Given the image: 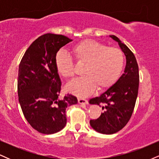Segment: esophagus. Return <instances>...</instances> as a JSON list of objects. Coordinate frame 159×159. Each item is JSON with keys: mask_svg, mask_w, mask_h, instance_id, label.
<instances>
[{"mask_svg": "<svg viewBox=\"0 0 159 159\" xmlns=\"http://www.w3.org/2000/svg\"><path fill=\"white\" fill-rule=\"evenodd\" d=\"M78 101L79 104H87L88 103V101H87V99H85V98H78Z\"/></svg>", "mask_w": 159, "mask_h": 159, "instance_id": "obj_1", "label": "esophagus"}]
</instances>
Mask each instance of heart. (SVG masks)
Instances as JSON below:
<instances>
[{"instance_id": "obj_1", "label": "heart", "mask_w": 159, "mask_h": 159, "mask_svg": "<svg viewBox=\"0 0 159 159\" xmlns=\"http://www.w3.org/2000/svg\"><path fill=\"white\" fill-rule=\"evenodd\" d=\"M71 52L79 65H84L85 77L67 86V90L79 97L92 93L97 87L104 90L109 87L119 77L123 68L124 54L118 48L107 47L93 40H84L74 45ZM55 67L62 77L71 79L75 75L74 62L64 54L55 57Z\"/></svg>"}]
</instances>
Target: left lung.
I'll return each mask as SVG.
<instances>
[{
    "mask_svg": "<svg viewBox=\"0 0 159 159\" xmlns=\"http://www.w3.org/2000/svg\"><path fill=\"white\" fill-rule=\"evenodd\" d=\"M119 44L126 58L124 73L118 81L99 96L91 98L90 104L99 105L103 112L90 123L96 132L111 134L119 132L132 116L139 87V69L135 56L116 36H110Z\"/></svg>",
    "mask_w": 159,
    "mask_h": 159,
    "instance_id": "8db88e82",
    "label": "left lung"
}]
</instances>
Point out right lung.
I'll list each match as a JSON object with an SVG mask.
<instances>
[{
	"instance_id": "obj_1",
	"label": "right lung",
	"mask_w": 159,
	"mask_h": 159,
	"mask_svg": "<svg viewBox=\"0 0 159 159\" xmlns=\"http://www.w3.org/2000/svg\"><path fill=\"white\" fill-rule=\"evenodd\" d=\"M72 39L58 34L39 36L29 46L19 64L18 95L23 114L42 134H54L66 124V109L78 103L72 94L61 97V81L55 57Z\"/></svg>"
}]
</instances>
